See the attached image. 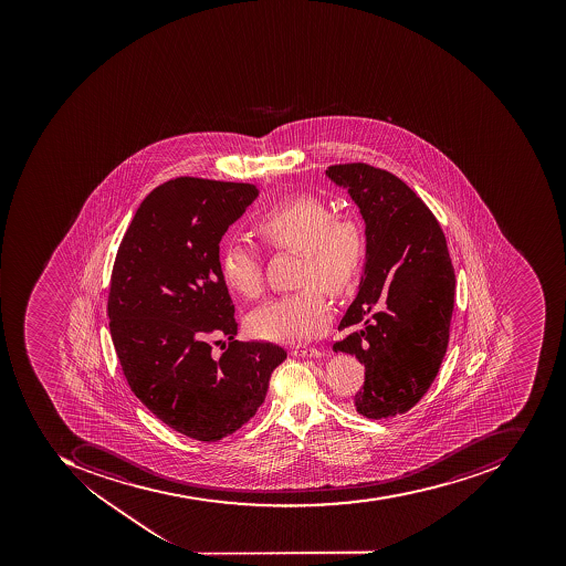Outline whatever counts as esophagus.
Listing matches in <instances>:
<instances>
[{"instance_id": "34e87169", "label": "esophagus", "mask_w": 566, "mask_h": 566, "mask_svg": "<svg viewBox=\"0 0 566 566\" xmlns=\"http://www.w3.org/2000/svg\"><path fill=\"white\" fill-rule=\"evenodd\" d=\"M291 355H294V357H310V358H318L322 357L321 349L317 348H296L291 352Z\"/></svg>"}]
</instances>
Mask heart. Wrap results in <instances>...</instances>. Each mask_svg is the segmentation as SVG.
Here are the masks:
<instances>
[{
    "mask_svg": "<svg viewBox=\"0 0 566 566\" xmlns=\"http://www.w3.org/2000/svg\"><path fill=\"white\" fill-rule=\"evenodd\" d=\"M254 232L270 248L301 253L300 284L308 285L258 308L249 317V333L266 342H306L329 322L321 287L339 296L357 281L365 256L361 230L355 221L336 220L317 197L297 196L260 214ZM221 273L233 293L244 297L261 293L260 258L251 245L237 241L224 245Z\"/></svg>",
    "mask_w": 566,
    "mask_h": 566,
    "instance_id": "obj_1",
    "label": "heart"
}]
</instances>
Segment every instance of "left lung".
Wrapping results in <instances>:
<instances>
[{
  "instance_id": "8db88e82",
  "label": "left lung",
  "mask_w": 566,
  "mask_h": 566,
  "mask_svg": "<svg viewBox=\"0 0 566 566\" xmlns=\"http://www.w3.org/2000/svg\"><path fill=\"white\" fill-rule=\"evenodd\" d=\"M365 223L364 275L334 343L365 367L355 407L369 419L412 409L434 381L449 345L455 275L446 235L409 185L364 163L329 166Z\"/></svg>"
}]
</instances>
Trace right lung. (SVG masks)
<instances>
[{
  "label": "right lung",
  "mask_w": 566,
  "mask_h": 566,
  "mask_svg": "<svg viewBox=\"0 0 566 566\" xmlns=\"http://www.w3.org/2000/svg\"><path fill=\"white\" fill-rule=\"evenodd\" d=\"M251 184L181 177L145 197L114 261L108 327L133 394L185 437L218 441L263 403L287 357L273 343H241L220 241L253 205ZM230 337L214 356L210 342Z\"/></svg>",
  "instance_id": "1"
}]
</instances>
